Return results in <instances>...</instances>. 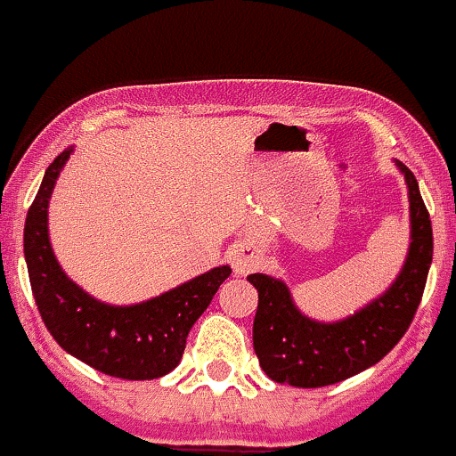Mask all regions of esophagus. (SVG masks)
I'll use <instances>...</instances> for the list:
<instances>
[{
  "label": "esophagus",
  "instance_id": "obj_1",
  "mask_svg": "<svg viewBox=\"0 0 456 456\" xmlns=\"http://www.w3.org/2000/svg\"><path fill=\"white\" fill-rule=\"evenodd\" d=\"M249 256L242 254V251H235V254H232V271L238 273V275H245V273L249 271Z\"/></svg>",
  "mask_w": 456,
  "mask_h": 456
}]
</instances>
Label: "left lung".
Masks as SVG:
<instances>
[{
    "label": "left lung",
    "instance_id": "left-lung-1",
    "mask_svg": "<svg viewBox=\"0 0 456 456\" xmlns=\"http://www.w3.org/2000/svg\"><path fill=\"white\" fill-rule=\"evenodd\" d=\"M405 178L410 202V247L391 285L358 311L338 320H315L297 305L285 280L247 275L258 291L254 353L273 381L297 388L337 384L377 365L412 322L433 258L431 218L414 174L393 159Z\"/></svg>",
    "mask_w": 456,
    "mask_h": 456
}]
</instances>
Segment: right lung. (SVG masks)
<instances>
[{
  "instance_id": "right-lung-1",
  "label": "right lung",
  "mask_w": 456,
  "mask_h": 456,
  "mask_svg": "<svg viewBox=\"0 0 456 456\" xmlns=\"http://www.w3.org/2000/svg\"><path fill=\"white\" fill-rule=\"evenodd\" d=\"M72 152L75 145L65 148L44 171L25 218V264L44 325L63 351L98 372L129 381L165 377L181 362L188 331L231 275V265H216L138 304H105L91 297L68 278L49 238L51 195Z\"/></svg>"
}]
</instances>
